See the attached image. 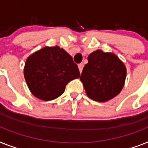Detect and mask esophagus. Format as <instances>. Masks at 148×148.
<instances>
[{"mask_svg":"<svg viewBox=\"0 0 148 148\" xmlns=\"http://www.w3.org/2000/svg\"><path fill=\"white\" fill-rule=\"evenodd\" d=\"M83 68H84V64H78V68H79V71L81 73L83 71Z\"/></svg>","mask_w":148,"mask_h":148,"instance_id":"esophagus-1","label":"esophagus"}]
</instances>
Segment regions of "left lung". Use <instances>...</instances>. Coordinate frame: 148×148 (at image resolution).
I'll return each instance as SVG.
<instances>
[{
	"label": "left lung",
	"mask_w": 148,
	"mask_h": 148,
	"mask_svg": "<svg viewBox=\"0 0 148 148\" xmlns=\"http://www.w3.org/2000/svg\"><path fill=\"white\" fill-rule=\"evenodd\" d=\"M80 75L86 95L97 102H106L123 88L126 77L124 63L115 54L97 50L87 58Z\"/></svg>",
	"instance_id": "left-lung-1"
}]
</instances>
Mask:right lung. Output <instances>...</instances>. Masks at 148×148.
Wrapping results in <instances>:
<instances>
[{"instance_id": "1", "label": "right lung", "mask_w": 148, "mask_h": 148, "mask_svg": "<svg viewBox=\"0 0 148 148\" xmlns=\"http://www.w3.org/2000/svg\"><path fill=\"white\" fill-rule=\"evenodd\" d=\"M80 71L69 54L58 46L45 47L29 56L24 67V77L35 97L52 100L64 92L71 80Z\"/></svg>"}]
</instances>
